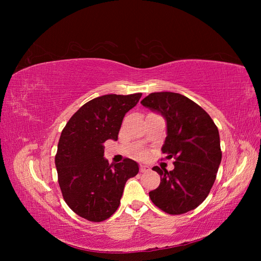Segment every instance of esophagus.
Listing matches in <instances>:
<instances>
[{
  "mask_svg": "<svg viewBox=\"0 0 261 261\" xmlns=\"http://www.w3.org/2000/svg\"><path fill=\"white\" fill-rule=\"evenodd\" d=\"M139 171H140L141 173H146V172H148V171H149V168L147 167V165L141 164L140 167H139Z\"/></svg>",
  "mask_w": 261,
  "mask_h": 261,
  "instance_id": "obj_1",
  "label": "esophagus"
}]
</instances>
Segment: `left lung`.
I'll list each match as a JSON object with an SVG mask.
<instances>
[{"label":"left lung","mask_w":261,"mask_h":261,"mask_svg":"<svg viewBox=\"0 0 261 261\" xmlns=\"http://www.w3.org/2000/svg\"><path fill=\"white\" fill-rule=\"evenodd\" d=\"M141 105L167 121L168 136L162 147L174 169L153 167L160 185L149 193L151 201L169 215H183L207 198L222 159L219 130L210 115L183 94L152 92Z\"/></svg>","instance_id":"left-lung-1"}]
</instances>
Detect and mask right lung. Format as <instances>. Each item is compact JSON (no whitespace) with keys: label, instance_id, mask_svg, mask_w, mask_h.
<instances>
[{"label":"right lung","instance_id":"add662e5","mask_svg":"<svg viewBox=\"0 0 261 261\" xmlns=\"http://www.w3.org/2000/svg\"><path fill=\"white\" fill-rule=\"evenodd\" d=\"M143 93L106 94L85 103L63 128L55 154L61 192L76 215L101 222L120 206L124 186L138 164L126 158L109 164L103 143L117 140L122 121Z\"/></svg>","mask_w":261,"mask_h":261}]
</instances>
